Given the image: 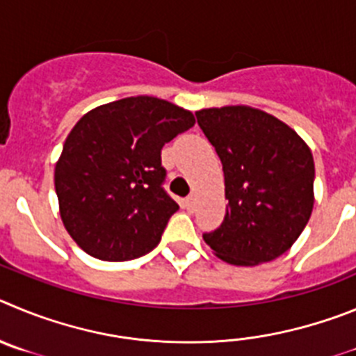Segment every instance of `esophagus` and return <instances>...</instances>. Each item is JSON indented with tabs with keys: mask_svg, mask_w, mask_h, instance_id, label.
I'll return each instance as SVG.
<instances>
[{
	"mask_svg": "<svg viewBox=\"0 0 356 356\" xmlns=\"http://www.w3.org/2000/svg\"><path fill=\"white\" fill-rule=\"evenodd\" d=\"M186 207H188V209H195V197L193 195H190V197L186 198Z\"/></svg>",
	"mask_w": 356,
	"mask_h": 356,
	"instance_id": "obj_1",
	"label": "esophagus"
}]
</instances>
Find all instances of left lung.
<instances>
[{"label": "left lung", "mask_w": 356, "mask_h": 356, "mask_svg": "<svg viewBox=\"0 0 356 356\" xmlns=\"http://www.w3.org/2000/svg\"><path fill=\"white\" fill-rule=\"evenodd\" d=\"M195 115L223 165L229 200L222 225L204 234V241L229 264L280 257L312 213V152L296 131L255 108H209Z\"/></svg>", "instance_id": "8db88e82"}]
</instances>
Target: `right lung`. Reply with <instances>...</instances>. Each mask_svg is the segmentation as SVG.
<instances>
[{"mask_svg":"<svg viewBox=\"0 0 356 356\" xmlns=\"http://www.w3.org/2000/svg\"><path fill=\"white\" fill-rule=\"evenodd\" d=\"M193 126L191 111L149 95L79 118L54 168V190L63 225L86 254L131 261L158 246L179 209L163 188L161 149Z\"/></svg>","mask_w":356,"mask_h":356,"instance_id":"1","label":"right lung"}]
</instances>
